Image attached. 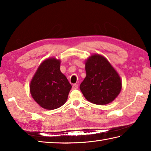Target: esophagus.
I'll return each instance as SVG.
<instances>
[{
	"instance_id": "obj_1",
	"label": "esophagus",
	"mask_w": 151,
	"mask_h": 151,
	"mask_svg": "<svg viewBox=\"0 0 151 151\" xmlns=\"http://www.w3.org/2000/svg\"><path fill=\"white\" fill-rule=\"evenodd\" d=\"M78 84H73V86H72L73 89H78Z\"/></svg>"
}]
</instances>
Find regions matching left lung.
<instances>
[{
	"label": "left lung",
	"mask_w": 151,
	"mask_h": 151,
	"mask_svg": "<svg viewBox=\"0 0 151 151\" xmlns=\"http://www.w3.org/2000/svg\"><path fill=\"white\" fill-rule=\"evenodd\" d=\"M86 76L80 86L83 95L95 104L110 103L120 93V76L108 60L99 54H92L85 61Z\"/></svg>",
	"instance_id": "1"
}]
</instances>
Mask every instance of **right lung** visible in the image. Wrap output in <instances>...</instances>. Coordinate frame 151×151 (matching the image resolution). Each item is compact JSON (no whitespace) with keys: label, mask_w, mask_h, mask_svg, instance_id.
<instances>
[{"label":"right lung","mask_w":151,"mask_h":151,"mask_svg":"<svg viewBox=\"0 0 151 151\" xmlns=\"http://www.w3.org/2000/svg\"><path fill=\"white\" fill-rule=\"evenodd\" d=\"M61 60L49 58L38 67L30 84L34 100L46 110H54L65 103L72 86L60 70Z\"/></svg>","instance_id":"1"}]
</instances>
